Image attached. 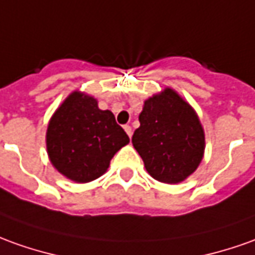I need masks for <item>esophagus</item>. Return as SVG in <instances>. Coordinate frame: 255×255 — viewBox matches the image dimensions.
<instances>
[{"label": "esophagus", "instance_id": "1", "mask_svg": "<svg viewBox=\"0 0 255 255\" xmlns=\"http://www.w3.org/2000/svg\"><path fill=\"white\" fill-rule=\"evenodd\" d=\"M124 129H125V131L128 133V136H129V137H131V134H133V131H131V128H130V126H129V125H125Z\"/></svg>", "mask_w": 255, "mask_h": 255}]
</instances>
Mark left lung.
<instances>
[{
    "instance_id": "1",
    "label": "left lung",
    "mask_w": 255,
    "mask_h": 255,
    "mask_svg": "<svg viewBox=\"0 0 255 255\" xmlns=\"http://www.w3.org/2000/svg\"><path fill=\"white\" fill-rule=\"evenodd\" d=\"M131 143L147 172L162 183L183 182L203 159L205 137L196 111L172 89L144 101Z\"/></svg>"
}]
</instances>
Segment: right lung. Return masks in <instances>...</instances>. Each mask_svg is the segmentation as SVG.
Returning <instances> with one entry per match:
<instances>
[{
	"label": "right lung",
	"instance_id": "add662e5",
	"mask_svg": "<svg viewBox=\"0 0 255 255\" xmlns=\"http://www.w3.org/2000/svg\"><path fill=\"white\" fill-rule=\"evenodd\" d=\"M47 152L59 173L76 183L104 175L112 157L129 143L111 111L80 91L71 93L50 119Z\"/></svg>",
	"mask_w": 255,
	"mask_h": 255
}]
</instances>
